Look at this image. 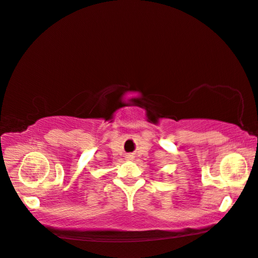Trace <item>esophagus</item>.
<instances>
[{
  "mask_svg": "<svg viewBox=\"0 0 258 258\" xmlns=\"http://www.w3.org/2000/svg\"><path fill=\"white\" fill-rule=\"evenodd\" d=\"M128 157H132V155H128Z\"/></svg>",
  "mask_w": 258,
  "mask_h": 258,
  "instance_id": "1",
  "label": "esophagus"
}]
</instances>
